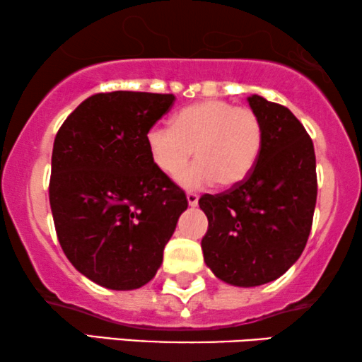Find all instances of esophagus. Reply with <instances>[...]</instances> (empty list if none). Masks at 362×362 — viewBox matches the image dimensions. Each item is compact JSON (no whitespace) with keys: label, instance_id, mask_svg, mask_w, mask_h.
<instances>
[{"label":"esophagus","instance_id":"esophagus-1","mask_svg":"<svg viewBox=\"0 0 362 362\" xmlns=\"http://www.w3.org/2000/svg\"><path fill=\"white\" fill-rule=\"evenodd\" d=\"M187 202H189L190 207H195V205L199 204V195L194 194V192H189V194H187Z\"/></svg>","mask_w":362,"mask_h":362}]
</instances>
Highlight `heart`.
I'll use <instances>...</instances> for the list:
<instances>
[{
	"label": "heart",
	"instance_id": "obj_1",
	"mask_svg": "<svg viewBox=\"0 0 362 362\" xmlns=\"http://www.w3.org/2000/svg\"><path fill=\"white\" fill-rule=\"evenodd\" d=\"M145 144L153 165L170 178L195 155V165L180 175L187 189H202L215 180L221 187H235L257 163L264 128L254 110L210 98L182 108L172 127L148 128Z\"/></svg>",
	"mask_w": 362,
	"mask_h": 362
}]
</instances>
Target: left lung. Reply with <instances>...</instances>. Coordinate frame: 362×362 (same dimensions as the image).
Wrapping results in <instances>:
<instances>
[{"mask_svg":"<svg viewBox=\"0 0 362 362\" xmlns=\"http://www.w3.org/2000/svg\"><path fill=\"white\" fill-rule=\"evenodd\" d=\"M247 100L264 128L257 163L242 184L199 200L209 218L205 264L237 287L262 286L289 271L308 244L317 199L314 145L303 123L259 95Z\"/></svg>","mask_w":362,"mask_h":362,"instance_id":"1","label":"left lung"}]
</instances>
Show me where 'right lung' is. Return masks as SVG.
<instances>
[{
	"label": "right lung",
	"mask_w": 362,
	"mask_h": 362,
	"mask_svg": "<svg viewBox=\"0 0 362 362\" xmlns=\"http://www.w3.org/2000/svg\"><path fill=\"white\" fill-rule=\"evenodd\" d=\"M173 102L147 91L91 95L54 136L49 205L59 245L76 271L107 289L152 281L189 205L145 144Z\"/></svg>",
	"instance_id": "add662e5"
}]
</instances>
